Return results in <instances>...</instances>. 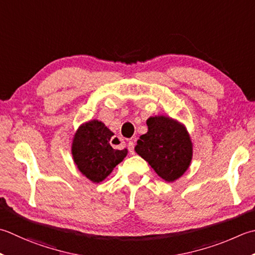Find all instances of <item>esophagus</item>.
<instances>
[{"instance_id": "34e87169", "label": "esophagus", "mask_w": 255, "mask_h": 255, "mask_svg": "<svg viewBox=\"0 0 255 255\" xmlns=\"http://www.w3.org/2000/svg\"><path fill=\"white\" fill-rule=\"evenodd\" d=\"M128 151L130 154H134V146H133V142L131 140L128 141Z\"/></svg>"}]
</instances>
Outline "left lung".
Returning a JSON list of instances; mask_svg holds the SVG:
<instances>
[{
	"label": "left lung",
	"mask_w": 255,
	"mask_h": 255,
	"mask_svg": "<svg viewBox=\"0 0 255 255\" xmlns=\"http://www.w3.org/2000/svg\"><path fill=\"white\" fill-rule=\"evenodd\" d=\"M147 126L148 131L138 139L134 150L163 180H177L192 159V142L186 127L167 116L149 117Z\"/></svg>",
	"instance_id": "left-lung-1"
}]
</instances>
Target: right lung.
<instances>
[{
    "label": "right lung",
    "mask_w": 255,
    "mask_h": 255,
    "mask_svg": "<svg viewBox=\"0 0 255 255\" xmlns=\"http://www.w3.org/2000/svg\"><path fill=\"white\" fill-rule=\"evenodd\" d=\"M113 132L94 119L78 127L72 143V154L78 170L93 182L99 183L127 156L128 150H116L109 141Z\"/></svg>",
    "instance_id": "obj_1"
}]
</instances>
